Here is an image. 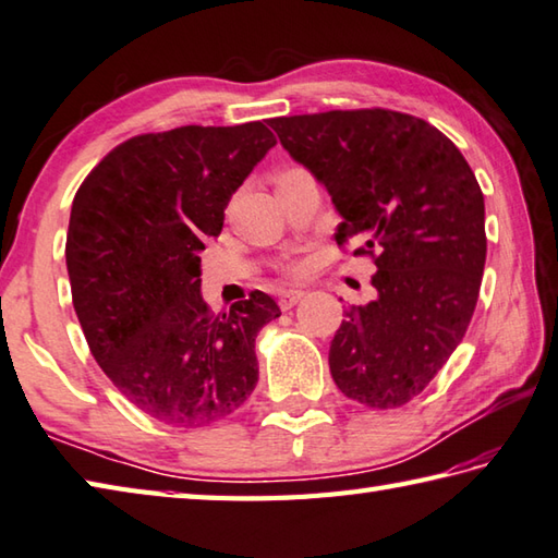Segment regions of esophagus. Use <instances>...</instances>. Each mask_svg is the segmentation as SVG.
Wrapping results in <instances>:
<instances>
[{
	"label": "esophagus",
	"mask_w": 558,
	"mask_h": 558,
	"mask_svg": "<svg viewBox=\"0 0 558 558\" xmlns=\"http://www.w3.org/2000/svg\"><path fill=\"white\" fill-rule=\"evenodd\" d=\"M302 298H304V292H302V290H288V292H280V298H278L280 310H282V312L292 310L294 304H298Z\"/></svg>",
	"instance_id": "obj_1"
}]
</instances>
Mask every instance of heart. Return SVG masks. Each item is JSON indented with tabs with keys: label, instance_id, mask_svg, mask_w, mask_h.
I'll use <instances>...</instances> for the list:
<instances>
[{
	"label": "heart",
	"instance_id": "heart-1",
	"mask_svg": "<svg viewBox=\"0 0 558 558\" xmlns=\"http://www.w3.org/2000/svg\"><path fill=\"white\" fill-rule=\"evenodd\" d=\"M298 270H300V268H292V272H298Z\"/></svg>",
	"mask_w": 558,
	"mask_h": 558
}]
</instances>
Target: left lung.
<instances>
[{
  "mask_svg": "<svg viewBox=\"0 0 558 558\" xmlns=\"http://www.w3.org/2000/svg\"><path fill=\"white\" fill-rule=\"evenodd\" d=\"M292 159L331 193L336 244L363 239L377 298L345 310L329 351L336 387L399 409L430 385L472 322L486 264L484 193L454 142L423 118L357 108L270 118Z\"/></svg>",
  "mask_w": 558,
  "mask_h": 558,
  "instance_id": "left-lung-1",
  "label": "left lung"
}]
</instances>
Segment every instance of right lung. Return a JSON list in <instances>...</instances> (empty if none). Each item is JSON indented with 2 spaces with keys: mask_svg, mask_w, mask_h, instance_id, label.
I'll return each mask as SVG.
<instances>
[{
  "mask_svg": "<svg viewBox=\"0 0 558 558\" xmlns=\"http://www.w3.org/2000/svg\"><path fill=\"white\" fill-rule=\"evenodd\" d=\"M272 145L260 120L135 135L74 195L64 256L76 319L120 395L167 425L220 421L258 381L256 336L278 304L254 290L215 314L201 298L198 254Z\"/></svg>",
  "mask_w": 558,
  "mask_h": 558,
  "instance_id": "right-lung-1",
  "label": "right lung"
}]
</instances>
